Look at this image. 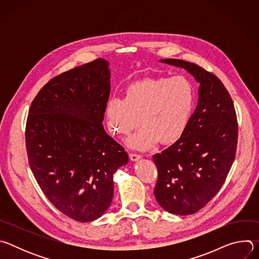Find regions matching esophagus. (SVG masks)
<instances>
[{
    "mask_svg": "<svg viewBox=\"0 0 259 259\" xmlns=\"http://www.w3.org/2000/svg\"><path fill=\"white\" fill-rule=\"evenodd\" d=\"M129 157H130V159H131V161H133V162H135V161H138L139 159H141V156L140 155H138V154H130L129 155Z\"/></svg>",
    "mask_w": 259,
    "mask_h": 259,
    "instance_id": "34e87169",
    "label": "esophagus"
}]
</instances>
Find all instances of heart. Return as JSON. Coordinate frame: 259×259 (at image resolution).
Segmentation results:
<instances>
[{"mask_svg": "<svg viewBox=\"0 0 259 259\" xmlns=\"http://www.w3.org/2000/svg\"><path fill=\"white\" fill-rule=\"evenodd\" d=\"M197 101L194 83L186 76L147 78L131 84L125 98L113 97L105 105L109 132L124 136L143 125L130 136L127 145L146 151L160 141L171 144L186 133Z\"/></svg>", "mask_w": 259, "mask_h": 259, "instance_id": "heart-1", "label": "heart"}]
</instances>
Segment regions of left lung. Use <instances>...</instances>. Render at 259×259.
<instances>
[{
    "label": "left lung",
    "mask_w": 259,
    "mask_h": 259,
    "mask_svg": "<svg viewBox=\"0 0 259 259\" xmlns=\"http://www.w3.org/2000/svg\"><path fill=\"white\" fill-rule=\"evenodd\" d=\"M160 61L184 68L200 83L186 133L153 157L158 169L157 202L169 213L190 215L212 200L231 170L238 143L236 110L225 85L212 72L180 59Z\"/></svg>",
    "instance_id": "obj_1"
}]
</instances>
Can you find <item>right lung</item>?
<instances>
[{
  "label": "right lung",
  "instance_id": "1",
  "mask_svg": "<svg viewBox=\"0 0 259 259\" xmlns=\"http://www.w3.org/2000/svg\"><path fill=\"white\" fill-rule=\"evenodd\" d=\"M108 65L98 58L50 80L32 100L26 121V153L36 182L56 209L81 223L107 210L113 175L129 160L102 125Z\"/></svg>",
  "mask_w": 259,
  "mask_h": 259
}]
</instances>
